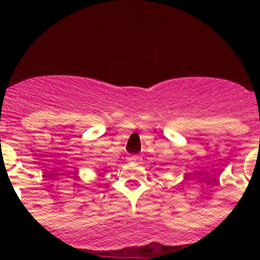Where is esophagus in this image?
Here are the masks:
<instances>
[{
    "label": "esophagus",
    "instance_id": "34e87169",
    "mask_svg": "<svg viewBox=\"0 0 260 260\" xmlns=\"http://www.w3.org/2000/svg\"><path fill=\"white\" fill-rule=\"evenodd\" d=\"M141 156H137V154H131V156H128V161L129 162H135V164H137V162L141 161Z\"/></svg>",
    "mask_w": 260,
    "mask_h": 260
}]
</instances>
